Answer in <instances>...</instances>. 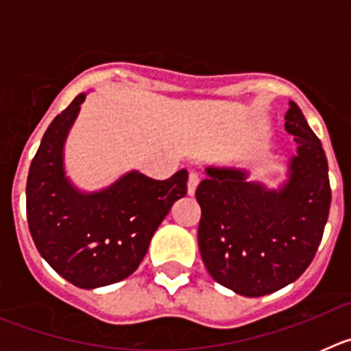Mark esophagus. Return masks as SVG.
Masks as SVG:
<instances>
[{"label":"esophagus","instance_id":"obj_1","mask_svg":"<svg viewBox=\"0 0 351 351\" xmlns=\"http://www.w3.org/2000/svg\"><path fill=\"white\" fill-rule=\"evenodd\" d=\"M198 182H200V178H198V173L191 172L190 178H188V195H195V190H197Z\"/></svg>","mask_w":351,"mask_h":351}]
</instances>
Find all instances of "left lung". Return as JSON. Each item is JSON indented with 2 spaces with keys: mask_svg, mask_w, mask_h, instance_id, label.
<instances>
[{
  "mask_svg": "<svg viewBox=\"0 0 351 351\" xmlns=\"http://www.w3.org/2000/svg\"><path fill=\"white\" fill-rule=\"evenodd\" d=\"M285 121L297 154L280 188L251 181L243 167L207 165L195 193L202 209L198 247L204 265L214 281L244 297L281 290L309 267L330 209L322 142L293 101Z\"/></svg>",
  "mask_w": 351,
  "mask_h": 351,
  "instance_id": "8db88e82",
  "label": "left lung"
}]
</instances>
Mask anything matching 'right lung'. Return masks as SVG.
<instances>
[{"label": "right lung", "instance_id": "obj_1", "mask_svg": "<svg viewBox=\"0 0 351 351\" xmlns=\"http://www.w3.org/2000/svg\"><path fill=\"white\" fill-rule=\"evenodd\" d=\"M84 100L80 93L43 135L27 173L26 210L42 258L71 285L93 290L137 271L160 223L186 195L188 170L165 181L132 170L104 190H79L64 170V142Z\"/></svg>", "mask_w": 351, "mask_h": 351}]
</instances>
